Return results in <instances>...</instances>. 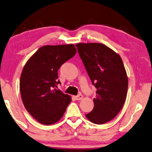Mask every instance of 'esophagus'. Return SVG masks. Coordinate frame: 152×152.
<instances>
[{"label": "esophagus", "mask_w": 152, "mask_h": 152, "mask_svg": "<svg viewBox=\"0 0 152 152\" xmlns=\"http://www.w3.org/2000/svg\"><path fill=\"white\" fill-rule=\"evenodd\" d=\"M75 99H77V100H80V99H82L83 98V95L80 94L75 97Z\"/></svg>", "instance_id": "esophagus-1"}]
</instances>
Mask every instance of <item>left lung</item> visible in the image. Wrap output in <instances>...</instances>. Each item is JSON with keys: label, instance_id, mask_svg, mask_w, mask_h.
I'll return each instance as SVG.
<instances>
[{"label": "left lung", "instance_id": "1", "mask_svg": "<svg viewBox=\"0 0 152 152\" xmlns=\"http://www.w3.org/2000/svg\"><path fill=\"white\" fill-rule=\"evenodd\" d=\"M76 46L97 88L94 108L86 117L94 124H104L118 115L125 102L128 78L123 62L119 55L102 43H77Z\"/></svg>", "mask_w": 152, "mask_h": 152}]
</instances>
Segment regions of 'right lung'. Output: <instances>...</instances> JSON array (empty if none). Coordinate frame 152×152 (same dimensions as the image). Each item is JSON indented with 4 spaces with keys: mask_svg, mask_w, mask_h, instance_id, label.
I'll return each instance as SVG.
<instances>
[{
    "mask_svg": "<svg viewBox=\"0 0 152 152\" xmlns=\"http://www.w3.org/2000/svg\"><path fill=\"white\" fill-rule=\"evenodd\" d=\"M76 52L73 44L44 45L24 66L20 79L23 103L41 124L50 125L59 121L71 102L70 95L57 89L61 84L58 70Z\"/></svg>",
    "mask_w": 152,
    "mask_h": 152,
    "instance_id": "obj_1",
    "label": "right lung"
}]
</instances>
